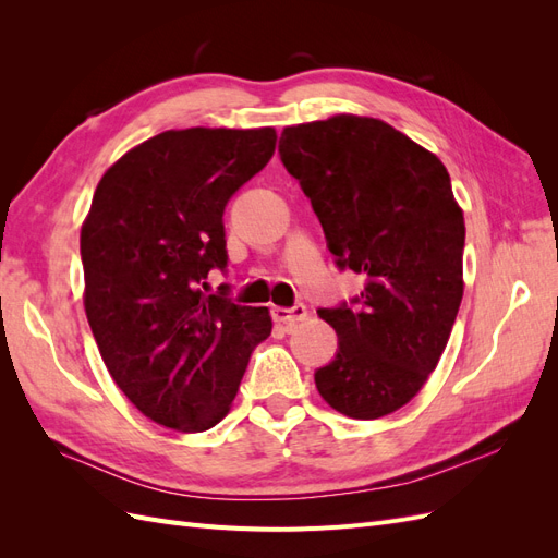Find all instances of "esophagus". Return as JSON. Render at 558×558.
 <instances>
[{"mask_svg": "<svg viewBox=\"0 0 558 558\" xmlns=\"http://www.w3.org/2000/svg\"><path fill=\"white\" fill-rule=\"evenodd\" d=\"M272 318L277 324H283L286 328L298 326L300 320L307 318V307L305 305H295V307H272Z\"/></svg>", "mask_w": 558, "mask_h": 558, "instance_id": "esophagus-1", "label": "esophagus"}]
</instances>
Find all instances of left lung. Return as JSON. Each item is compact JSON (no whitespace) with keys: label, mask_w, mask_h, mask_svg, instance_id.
<instances>
[{"label":"left lung","mask_w":558,"mask_h":558,"mask_svg":"<svg viewBox=\"0 0 558 558\" xmlns=\"http://www.w3.org/2000/svg\"><path fill=\"white\" fill-rule=\"evenodd\" d=\"M281 162L312 199L335 263L365 277L353 307L318 310L340 337L316 369L351 418L408 404L440 361L463 298V209L447 167L379 118L337 113L283 128Z\"/></svg>","instance_id":"8db88e82"}]
</instances>
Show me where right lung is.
Returning a JSON list of instances; mask_svg holds the SVG:
<instances>
[{
	"label": "right lung",
	"mask_w": 558,
	"mask_h": 558,
	"mask_svg": "<svg viewBox=\"0 0 558 558\" xmlns=\"http://www.w3.org/2000/svg\"><path fill=\"white\" fill-rule=\"evenodd\" d=\"M275 146V128L167 130L97 183L81 226L83 307L116 386L160 426L214 428L253 347L272 332L267 307L234 305L199 283L228 263V199Z\"/></svg>",
	"instance_id": "add662e5"
}]
</instances>
